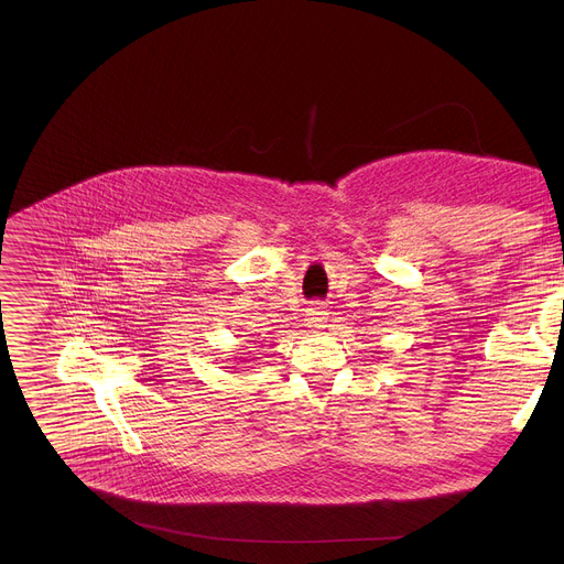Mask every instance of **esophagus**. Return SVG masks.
<instances>
[{"label": "esophagus", "instance_id": "1", "mask_svg": "<svg viewBox=\"0 0 564 564\" xmlns=\"http://www.w3.org/2000/svg\"><path fill=\"white\" fill-rule=\"evenodd\" d=\"M328 310L324 307V303H314L310 310H307V324L310 328H324L326 321H328Z\"/></svg>", "mask_w": 564, "mask_h": 564}]
</instances>
